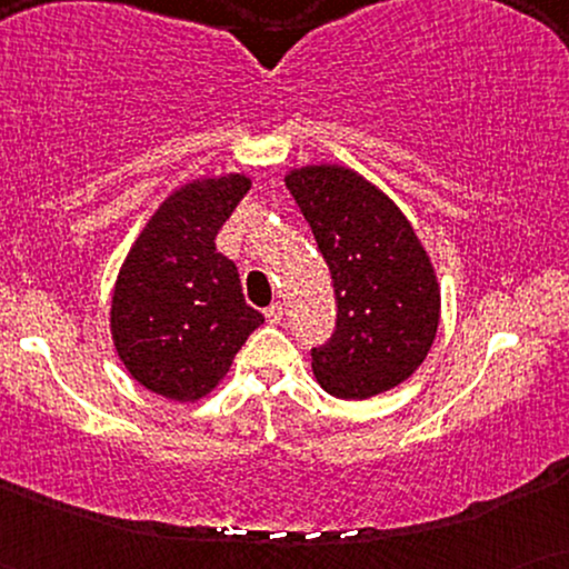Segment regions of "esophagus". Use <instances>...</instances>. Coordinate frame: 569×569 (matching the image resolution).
Returning a JSON list of instances; mask_svg holds the SVG:
<instances>
[{
  "label": "esophagus",
  "mask_w": 569,
  "mask_h": 569,
  "mask_svg": "<svg viewBox=\"0 0 569 569\" xmlns=\"http://www.w3.org/2000/svg\"><path fill=\"white\" fill-rule=\"evenodd\" d=\"M263 316H267L269 323H279V321H282V316H284L282 302H271V306H269L267 310H263Z\"/></svg>",
  "instance_id": "1"
}]
</instances>
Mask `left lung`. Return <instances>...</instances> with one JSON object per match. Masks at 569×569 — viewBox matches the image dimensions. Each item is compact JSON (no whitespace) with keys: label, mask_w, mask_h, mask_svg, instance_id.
<instances>
[{"label":"left lung","mask_w":569,"mask_h":569,"mask_svg":"<svg viewBox=\"0 0 569 569\" xmlns=\"http://www.w3.org/2000/svg\"><path fill=\"white\" fill-rule=\"evenodd\" d=\"M284 186L329 263L337 331L313 349L326 393L362 401L415 376L440 323V284L407 214L337 162L292 168Z\"/></svg>","instance_id":"left-lung-1"}]
</instances>
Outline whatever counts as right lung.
<instances>
[{
    "label": "right lung",
    "instance_id": "1",
    "mask_svg": "<svg viewBox=\"0 0 569 569\" xmlns=\"http://www.w3.org/2000/svg\"><path fill=\"white\" fill-rule=\"evenodd\" d=\"M251 189L246 173L178 186L131 243L111 295V337L129 376L173 401H199L263 323L214 238Z\"/></svg>",
    "mask_w": 569,
    "mask_h": 569
}]
</instances>
